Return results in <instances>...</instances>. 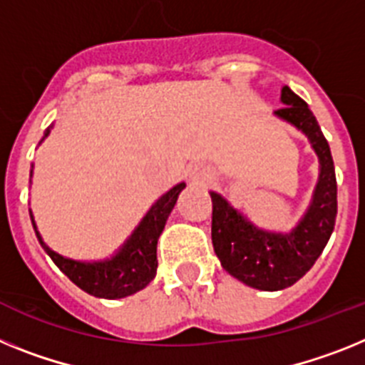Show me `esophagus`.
Returning <instances> with one entry per match:
<instances>
[{
  "label": "esophagus",
  "mask_w": 365,
  "mask_h": 365,
  "mask_svg": "<svg viewBox=\"0 0 365 365\" xmlns=\"http://www.w3.org/2000/svg\"><path fill=\"white\" fill-rule=\"evenodd\" d=\"M189 178L195 180V182L205 183L211 180V173H209L207 169H204V167H198V165H195V167H191V169H189Z\"/></svg>",
  "instance_id": "1"
}]
</instances>
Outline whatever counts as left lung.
<instances>
[{"instance_id":"obj_1","label":"left lung","mask_w":365,"mask_h":365,"mask_svg":"<svg viewBox=\"0 0 365 365\" xmlns=\"http://www.w3.org/2000/svg\"><path fill=\"white\" fill-rule=\"evenodd\" d=\"M281 101L284 106L275 115L301 130L319 160V178L305 217L290 233H272L253 226L226 198L209 192L211 239L222 268L240 283L268 292L292 287L314 266L331 239L338 211L334 161L314 113L288 86L281 90Z\"/></svg>"}]
</instances>
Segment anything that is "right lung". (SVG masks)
<instances>
[{
    "instance_id": "right-lung-1",
    "label": "right lung",
    "mask_w": 365,
    "mask_h": 365,
    "mask_svg": "<svg viewBox=\"0 0 365 365\" xmlns=\"http://www.w3.org/2000/svg\"><path fill=\"white\" fill-rule=\"evenodd\" d=\"M49 128L46 130L43 138L49 135ZM183 187H185V183H178L170 191L165 192L160 200L148 209V213L145 215L143 220L139 222V226L128 237V240L123 244V248L113 257L99 262L73 261V259L62 257L56 252H53L36 231L33 213L31 211L29 213L42 248L46 250L47 255L53 259V262L58 266L60 270L71 279L73 283L95 297L119 299V297H126L139 292L141 288L147 287L152 279L156 277L158 239H160L165 222L169 218L174 204L178 200V195L183 191Z\"/></svg>"
}]
</instances>
